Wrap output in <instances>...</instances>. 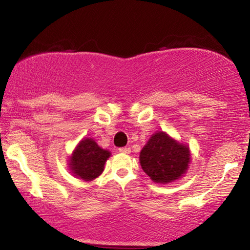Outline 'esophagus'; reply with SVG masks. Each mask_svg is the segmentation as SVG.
Here are the masks:
<instances>
[{
    "label": "esophagus",
    "mask_w": 250,
    "mask_h": 250,
    "mask_svg": "<svg viewBox=\"0 0 250 250\" xmlns=\"http://www.w3.org/2000/svg\"><path fill=\"white\" fill-rule=\"evenodd\" d=\"M118 151L121 153H129L131 152V148H128V146H124V148H119Z\"/></svg>",
    "instance_id": "esophagus-1"
}]
</instances>
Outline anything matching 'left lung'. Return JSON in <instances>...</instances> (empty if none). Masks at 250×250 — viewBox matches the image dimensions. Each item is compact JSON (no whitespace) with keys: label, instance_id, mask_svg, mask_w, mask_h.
Wrapping results in <instances>:
<instances>
[{"label":"left lung","instance_id":"left-lung-1","mask_svg":"<svg viewBox=\"0 0 250 250\" xmlns=\"http://www.w3.org/2000/svg\"><path fill=\"white\" fill-rule=\"evenodd\" d=\"M189 146L179 143L166 134H152L140 152V164L146 175L156 183H169L179 180L190 164Z\"/></svg>","mask_w":250,"mask_h":250}]
</instances>
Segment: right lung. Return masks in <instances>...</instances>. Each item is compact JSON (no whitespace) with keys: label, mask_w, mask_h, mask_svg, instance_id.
Segmentation results:
<instances>
[{"label":"right lung","mask_w":250,"mask_h":250,"mask_svg":"<svg viewBox=\"0 0 250 250\" xmlns=\"http://www.w3.org/2000/svg\"><path fill=\"white\" fill-rule=\"evenodd\" d=\"M109 157L110 152L100 148L93 139H84L70 156L69 168L78 179L92 181L104 172Z\"/></svg>","instance_id":"1"}]
</instances>
